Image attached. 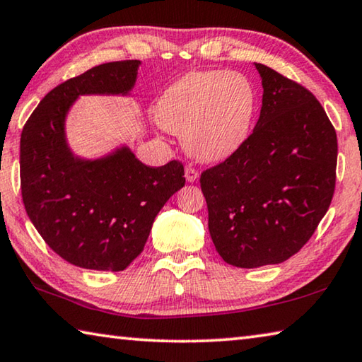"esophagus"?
<instances>
[{"mask_svg": "<svg viewBox=\"0 0 362 362\" xmlns=\"http://www.w3.org/2000/svg\"><path fill=\"white\" fill-rule=\"evenodd\" d=\"M185 177H187L188 182H196V180H198V177H199V173L192 166V164H188L187 169H185Z\"/></svg>", "mask_w": 362, "mask_h": 362, "instance_id": "esophagus-1", "label": "esophagus"}]
</instances>
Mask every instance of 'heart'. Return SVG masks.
Masks as SVG:
<instances>
[{"label":"heart","mask_w":362,"mask_h":362,"mask_svg":"<svg viewBox=\"0 0 362 362\" xmlns=\"http://www.w3.org/2000/svg\"><path fill=\"white\" fill-rule=\"evenodd\" d=\"M255 112L254 89L233 71H192L163 94L158 119L185 137L187 150L201 161H220L244 144Z\"/></svg>","instance_id":"heart-1"}]
</instances>
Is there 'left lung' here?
Here are the masks:
<instances>
[{"instance_id": "8db88e82", "label": "left lung", "mask_w": 362, "mask_h": 362, "mask_svg": "<svg viewBox=\"0 0 362 362\" xmlns=\"http://www.w3.org/2000/svg\"><path fill=\"white\" fill-rule=\"evenodd\" d=\"M260 118L201 174L214 246L228 265H274L302 249L332 201L337 134L316 97L267 65Z\"/></svg>"}]
</instances>
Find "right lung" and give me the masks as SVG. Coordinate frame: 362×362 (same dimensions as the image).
Returning a JSON list of instances; mask_svg holds the SVG:
<instances>
[{
    "label": "right lung",
    "mask_w": 362,
    "mask_h": 362,
    "mask_svg": "<svg viewBox=\"0 0 362 362\" xmlns=\"http://www.w3.org/2000/svg\"><path fill=\"white\" fill-rule=\"evenodd\" d=\"M139 60L97 65L45 95L21 136V192L30 220L71 265L122 272L142 252L153 220L185 185L180 161L140 163L127 148L84 161L70 153L64 121L81 94H127Z\"/></svg>",
    "instance_id": "obj_1"
}]
</instances>
